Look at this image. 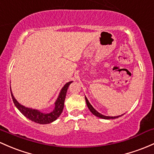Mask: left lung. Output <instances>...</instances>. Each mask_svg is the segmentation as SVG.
Masks as SVG:
<instances>
[{
    "instance_id": "left-lung-1",
    "label": "left lung",
    "mask_w": 154,
    "mask_h": 154,
    "mask_svg": "<svg viewBox=\"0 0 154 154\" xmlns=\"http://www.w3.org/2000/svg\"><path fill=\"white\" fill-rule=\"evenodd\" d=\"M85 102H86V104H87L88 107V109H90L91 112H92L93 114L94 115V116H96V117L103 118V119H115V118H117L118 117H121V116H123V115H121V116H104V115L101 114V113L97 112V111H96V109L92 107V105H91L90 103H89L88 100V99L86 97H85Z\"/></svg>"
}]
</instances>
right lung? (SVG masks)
Listing matches in <instances>:
<instances>
[{
	"label": "right lung",
	"instance_id": "right-lung-1",
	"mask_svg": "<svg viewBox=\"0 0 154 154\" xmlns=\"http://www.w3.org/2000/svg\"><path fill=\"white\" fill-rule=\"evenodd\" d=\"M72 82H67L65 85L62 88L61 91H60L59 96L57 99V100L55 102V108L52 112L49 113H43L41 112L38 109H32V108L25 107L22 104H20L15 99V98L13 96L12 92L11 91V97H12L13 102L14 103V105L21 112L23 115L26 117L27 118L30 120L32 121L37 123V124H50V123L53 122L54 121L58 118L60 116L62 112H63V107H64V101L66 99V95L67 90L69 85ZM11 89V88H10Z\"/></svg>",
	"mask_w": 154,
	"mask_h": 154
}]
</instances>
